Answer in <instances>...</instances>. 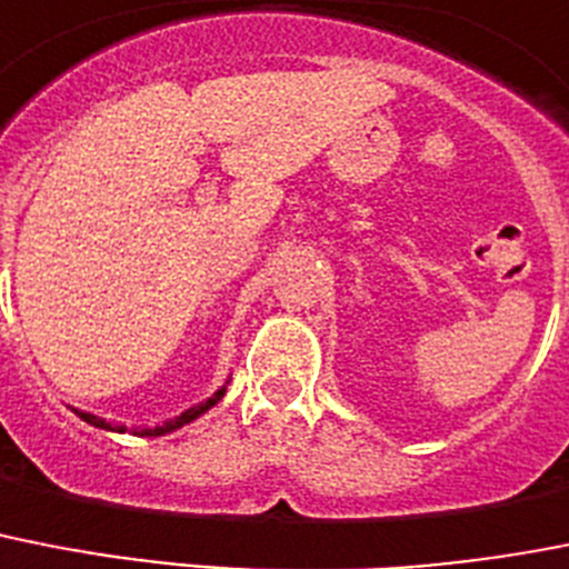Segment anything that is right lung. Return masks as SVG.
I'll use <instances>...</instances> for the list:
<instances>
[{"instance_id":"right-lung-1","label":"right lung","mask_w":569,"mask_h":569,"mask_svg":"<svg viewBox=\"0 0 569 569\" xmlns=\"http://www.w3.org/2000/svg\"><path fill=\"white\" fill-rule=\"evenodd\" d=\"M224 395H227V386H221V388H218V391H216V395L210 397V400L198 402V406H192V409L181 411V415H178V417H172V420H167V423L154 426V429H134V435H146V437H160V435H169V431L181 429V426H187V423H192V420H198V417H201L203 411H210L212 406H216V402L221 400V397H224ZM74 415L80 417V420H86V423L97 426V429H106V431H120V435H123V431H126V426H120V423H111V420H103V417L91 415V411H80V409H74Z\"/></svg>"}]
</instances>
